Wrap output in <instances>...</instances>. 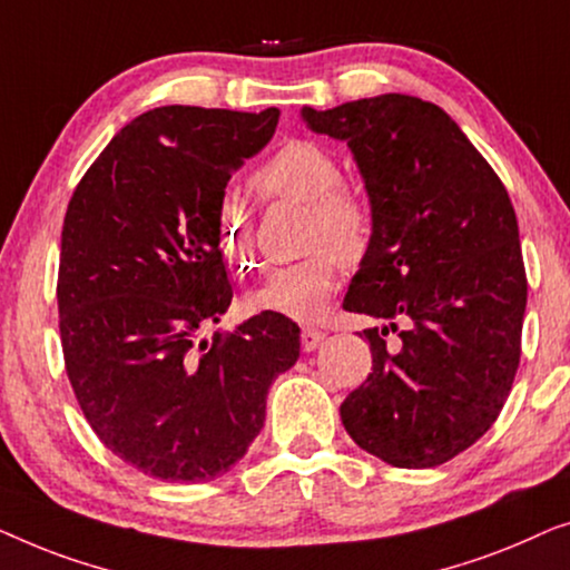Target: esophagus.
I'll return each mask as SVG.
<instances>
[{"instance_id":"obj_1","label":"esophagus","mask_w":570,"mask_h":570,"mask_svg":"<svg viewBox=\"0 0 570 570\" xmlns=\"http://www.w3.org/2000/svg\"><path fill=\"white\" fill-rule=\"evenodd\" d=\"M325 341V333L323 331H317V327H302V348L307 351H315L320 343Z\"/></svg>"}]
</instances>
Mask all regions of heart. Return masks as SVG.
Segmentation results:
<instances>
[{
    "label": "heart",
    "mask_w": 570,
    "mask_h": 570,
    "mask_svg": "<svg viewBox=\"0 0 570 570\" xmlns=\"http://www.w3.org/2000/svg\"><path fill=\"white\" fill-rule=\"evenodd\" d=\"M255 186L266 196L307 206V258L271 274L247 294L253 312H274L296 323H315L327 312L338 284V259L354 263L364 255L372 235V212L356 190L343 186V167L331 149L315 141H286L255 173ZM216 245L237 274L255 268L258 253L250 222L235 196L216 208Z\"/></svg>",
    "instance_id": "b5f03b06"
}]
</instances>
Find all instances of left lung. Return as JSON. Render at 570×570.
Here are the masks:
<instances>
[{"label":"left lung","mask_w":570,"mask_h":570,"mask_svg":"<svg viewBox=\"0 0 570 570\" xmlns=\"http://www.w3.org/2000/svg\"><path fill=\"white\" fill-rule=\"evenodd\" d=\"M302 121L348 144L372 206L343 309L387 323L364 331L372 374L343 400L341 421L392 468H436L493 426L522 356L527 276L514 206L434 102L390 92L331 110L304 106ZM390 330L401 338L395 352L383 341Z\"/></svg>","instance_id":"1"}]
</instances>
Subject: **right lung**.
<instances>
[{"instance_id":"obj_1","label":"right lung","mask_w":570,"mask_h":570,"mask_svg":"<svg viewBox=\"0 0 570 570\" xmlns=\"http://www.w3.org/2000/svg\"><path fill=\"white\" fill-rule=\"evenodd\" d=\"M276 124L278 108L147 110L63 216L56 299L77 403L110 452L167 483H206L243 460L271 382L299 358V327L274 312L198 341L232 302L216 208Z\"/></svg>"}]
</instances>
